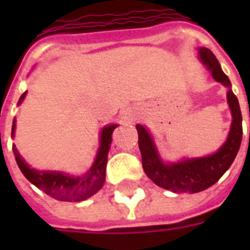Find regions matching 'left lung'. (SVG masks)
Listing matches in <instances>:
<instances>
[{
	"label": "left lung",
	"instance_id": "8db88e82",
	"mask_svg": "<svg viewBox=\"0 0 250 250\" xmlns=\"http://www.w3.org/2000/svg\"><path fill=\"white\" fill-rule=\"evenodd\" d=\"M198 58L209 70L214 80L229 88L227 104L232 123L227 140L213 154L197 158H183L178 162H165L161 158L152 135L144 125H136L139 148L143 157V168L153 183L174 193H197L208 189L229 170L240 149L243 139V117L237 97L231 89L229 76L222 71L215 56L208 48L198 49Z\"/></svg>",
	"mask_w": 250,
	"mask_h": 250
}]
</instances>
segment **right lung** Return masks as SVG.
Listing matches in <instances>:
<instances>
[{"mask_svg":"<svg viewBox=\"0 0 250 250\" xmlns=\"http://www.w3.org/2000/svg\"><path fill=\"white\" fill-rule=\"evenodd\" d=\"M25 96H27V92L21 96L19 101H18V106L24 101ZM15 127H17V121L14 119L11 137H14L15 135ZM117 127L118 125H107L101 129L100 148L96 154V160L89 170L80 176H74V175L66 174L62 171H42L32 168L19 154L15 144H13L15 161L21 168V174L24 175L27 180H29L33 186H36L39 189H41L50 197L60 200V201H84L86 198L92 197L94 193H97L105 183L107 154H109L110 145L113 141L111 135Z\"/></svg>","mask_w":250,"mask_h":250,"instance_id":"add662e5","label":"right lung"}]
</instances>
